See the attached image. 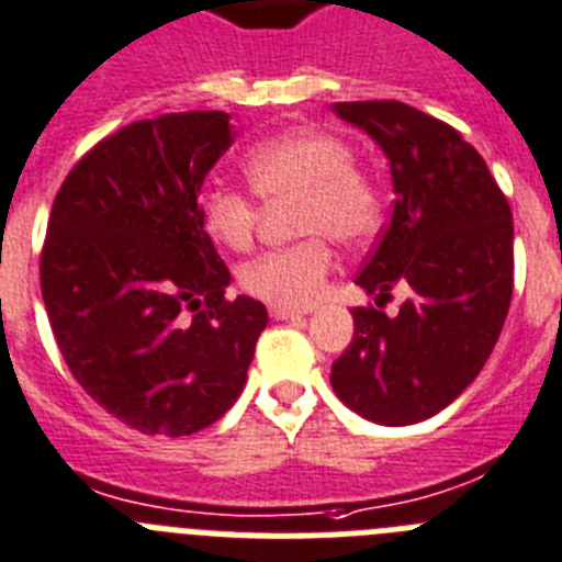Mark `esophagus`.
<instances>
[{
	"label": "esophagus",
	"instance_id": "1",
	"mask_svg": "<svg viewBox=\"0 0 562 562\" xmlns=\"http://www.w3.org/2000/svg\"><path fill=\"white\" fill-rule=\"evenodd\" d=\"M271 316H274V319H294V316H305L308 314V311H300V308H280V305H271Z\"/></svg>",
	"mask_w": 562,
	"mask_h": 562
}]
</instances>
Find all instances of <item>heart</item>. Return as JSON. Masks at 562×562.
I'll return each instance as SVG.
<instances>
[{
  "label": "heart",
  "mask_w": 562,
  "mask_h": 562,
  "mask_svg": "<svg viewBox=\"0 0 562 562\" xmlns=\"http://www.w3.org/2000/svg\"><path fill=\"white\" fill-rule=\"evenodd\" d=\"M353 149L322 130H294L262 140L246 155L243 172L262 200L296 198V234H314L291 248L268 251L240 271L248 294L280 308H308L334 271L328 240L359 246L379 226L382 200L373 180L353 166ZM200 223L217 246L246 251L257 226V203L237 189H209L200 198Z\"/></svg>",
  "instance_id": "obj_1"
}]
</instances>
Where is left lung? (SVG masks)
Wrapping results in <instances>:
<instances>
[{"mask_svg": "<svg viewBox=\"0 0 562 562\" xmlns=\"http://www.w3.org/2000/svg\"><path fill=\"white\" fill-rule=\"evenodd\" d=\"M390 160L393 217L356 285L375 302L407 285L396 316L353 311V341L330 368L353 413L404 427L456 402L490 359L512 302V209L472 144L402 101H341Z\"/></svg>", "mask_w": 562, "mask_h": 562, "instance_id": "1", "label": "left lung"}]
</instances>
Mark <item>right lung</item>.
<instances>
[{
  "label": "right lung",
  "instance_id": "1",
  "mask_svg": "<svg viewBox=\"0 0 562 562\" xmlns=\"http://www.w3.org/2000/svg\"><path fill=\"white\" fill-rule=\"evenodd\" d=\"M234 138L217 110L135 121L53 200L42 300L58 350L92 402L149 436L217 422L268 325L262 302L226 300L232 274L200 223V187Z\"/></svg>",
  "mask_w": 562,
  "mask_h": 562
}]
</instances>
